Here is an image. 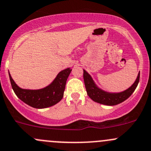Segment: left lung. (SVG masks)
Returning <instances> with one entry per match:
<instances>
[{
  "mask_svg": "<svg viewBox=\"0 0 151 151\" xmlns=\"http://www.w3.org/2000/svg\"><path fill=\"white\" fill-rule=\"evenodd\" d=\"M83 78L87 93L93 101L106 106H115L121 104L132 94L139 83V73H138L137 79L132 85L124 91L120 93H109L99 88L95 83L91 76L85 69H83Z\"/></svg>",
  "mask_w": 151,
  "mask_h": 151,
  "instance_id": "1",
  "label": "left lung"
}]
</instances>
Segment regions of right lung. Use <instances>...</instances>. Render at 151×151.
<instances>
[{
	"label": "right lung",
	"mask_w": 151,
	"mask_h": 151,
	"mask_svg": "<svg viewBox=\"0 0 151 151\" xmlns=\"http://www.w3.org/2000/svg\"><path fill=\"white\" fill-rule=\"evenodd\" d=\"M71 71L70 68L60 71L50 85L39 90L19 88L12 79L9 71V74L13 90L21 101L35 109H45L54 106L62 99L66 80Z\"/></svg>",
	"instance_id": "obj_1"
}]
</instances>
